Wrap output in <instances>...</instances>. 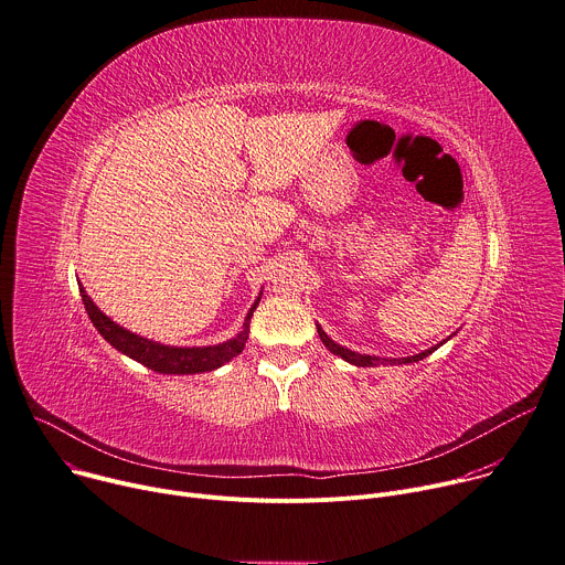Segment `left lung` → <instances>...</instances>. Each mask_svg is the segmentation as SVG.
<instances>
[{
	"mask_svg": "<svg viewBox=\"0 0 565 565\" xmlns=\"http://www.w3.org/2000/svg\"><path fill=\"white\" fill-rule=\"evenodd\" d=\"M317 330H319V337H321V341H323V345L332 352V354H337V356H341V359H345L348 363H352V365H361V367H370V365H386V363H413V361H422L424 356H428L430 352H435L437 348H440L443 343H437V345H433V348H428V350H424V352H419V354H413V356H402V359H382V356H372V354H359V352H352V350H348V348H343V345H339V343H334L323 330H321V326H317Z\"/></svg>",
	"mask_w": 565,
	"mask_h": 565,
	"instance_id": "obj_1",
	"label": "left lung"
}]
</instances>
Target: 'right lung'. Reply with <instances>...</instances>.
I'll use <instances>...</instances> for the list:
<instances>
[{"instance_id": "add662e5", "label": "right lung", "mask_w": 565, "mask_h": 565, "mask_svg": "<svg viewBox=\"0 0 565 565\" xmlns=\"http://www.w3.org/2000/svg\"><path fill=\"white\" fill-rule=\"evenodd\" d=\"M81 296H83V305L87 309V315L94 323V328L100 332V337L114 345L118 352L128 354L130 359L143 363L146 367L154 370V372H163V374H195V372H211L220 365H224L226 361H231L233 356H237L244 350V343L248 339V323L250 317H254V309L260 302L258 300L250 305L248 315L244 319V326L239 330L237 337L220 343V345H204V348H174V345H163L150 339H143L130 330L120 328L118 323H114L109 317H105L103 311L96 307V302L87 296V291L81 285Z\"/></svg>"}]
</instances>
